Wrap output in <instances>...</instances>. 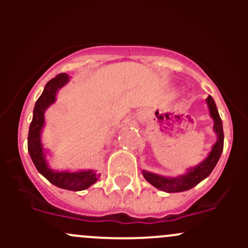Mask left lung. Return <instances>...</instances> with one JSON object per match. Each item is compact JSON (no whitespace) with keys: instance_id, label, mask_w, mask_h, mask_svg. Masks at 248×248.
Returning <instances> with one entry per match:
<instances>
[{"instance_id":"8db88e82","label":"left lung","mask_w":248,"mask_h":248,"mask_svg":"<svg viewBox=\"0 0 248 248\" xmlns=\"http://www.w3.org/2000/svg\"><path fill=\"white\" fill-rule=\"evenodd\" d=\"M206 104L210 111V116L214 120V132L217 136V140L212 145L211 151L209 152V155H207L204 161H202L197 166L188 168L185 174L180 175V176L167 177L151 171L142 170V176L145 177V180L154 187H156L157 189H161V191L167 192V193H177V192L188 191V189L197 186L202 180L206 179L216 167L217 162H218L219 157L222 155V151H223V126H222V120L219 117L216 103H215L214 98L211 96L206 98Z\"/></svg>"}]
</instances>
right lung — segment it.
Wrapping results in <instances>:
<instances>
[{
	"mask_svg": "<svg viewBox=\"0 0 248 248\" xmlns=\"http://www.w3.org/2000/svg\"><path fill=\"white\" fill-rule=\"evenodd\" d=\"M68 81L69 76L66 73L59 74L54 79L47 81L43 93L34 104L33 117L30 124L29 138H27V149L37 170L41 172L47 181L59 188L78 192L84 191L92 186L94 182H97V180L99 179V174H97V171L93 169L78 171L54 170L50 168L49 162L46 159V155L49 151L44 149L42 144V132L46 124V110L56 102L57 92L64 85L68 84Z\"/></svg>",
	"mask_w": 248,
	"mask_h": 248,
	"instance_id": "obj_1",
	"label": "right lung"
}]
</instances>
